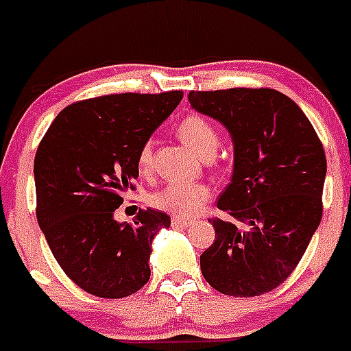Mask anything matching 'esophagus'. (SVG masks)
Returning a JSON list of instances; mask_svg holds the SVG:
<instances>
[{"mask_svg": "<svg viewBox=\"0 0 351 351\" xmlns=\"http://www.w3.org/2000/svg\"><path fill=\"white\" fill-rule=\"evenodd\" d=\"M171 224L175 226V228H186V226L190 224V221L185 217H173Z\"/></svg>", "mask_w": 351, "mask_h": 351, "instance_id": "34e87169", "label": "esophagus"}]
</instances>
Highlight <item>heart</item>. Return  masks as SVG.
<instances>
[{"label":"heart","instance_id":"obj_1","mask_svg":"<svg viewBox=\"0 0 351 351\" xmlns=\"http://www.w3.org/2000/svg\"><path fill=\"white\" fill-rule=\"evenodd\" d=\"M176 134L185 144H189L197 154L208 159L215 153L219 144L217 129L205 117L190 113L183 117L176 125ZM137 166L143 175H147L153 166V146L144 143L137 154ZM212 195L210 186L202 182H171L158 189L149 195V204L154 208L176 217L193 215Z\"/></svg>","mask_w":351,"mask_h":351}]
</instances>
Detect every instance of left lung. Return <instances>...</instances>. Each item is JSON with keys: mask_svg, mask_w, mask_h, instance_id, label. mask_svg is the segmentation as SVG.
<instances>
[{"mask_svg": "<svg viewBox=\"0 0 351 351\" xmlns=\"http://www.w3.org/2000/svg\"><path fill=\"white\" fill-rule=\"evenodd\" d=\"M197 112L224 123L234 169L200 254L205 280L226 295L254 297L284 284L323 217L326 154L304 112L271 88L190 91Z\"/></svg>", "mask_w": 351, "mask_h": 351, "instance_id": "1", "label": "left lung"}]
</instances>
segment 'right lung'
I'll return each mask as SVG.
<instances>
[{"instance_id":"add662e5","label":"right lung","mask_w":351,"mask_h":351,"mask_svg":"<svg viewBox=\"0 0 351 351\" xmlns=\"http://www.w3.org/2000/svg\"><path fill=\"white\" fill-rule=\"evenodd\" d=\"M183 91L119 93L76 101L59 113L34 161L37 221L64 274L84 292L122 299L151 277V243L171 221L139 210L132 224L113 212L139 176L137 154L171 115Z\"/></svg>"}]
</instances>
